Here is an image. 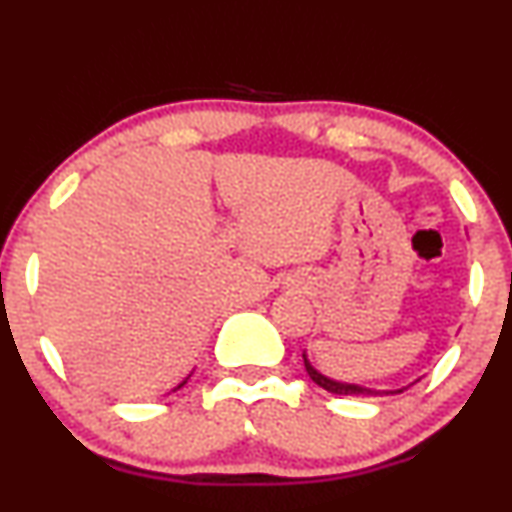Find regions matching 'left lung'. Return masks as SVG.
Masks as SVG:
<instances>
[{"instance_id":"8db88e82","label":"left lung","mask_w":512,"mask_h":512,"mask_svg":"<svg viewBox=\"0 0 512 512\" xmlns=\"http://www.w3.org/2000/svg\"><path fill=\"white\" fill-rule=\"evenodd\" d=\"M303 360H305V369H307V374H310V379L315 381L317 386H322L324 391L336 393V396H389V393L393 396V393H403L405 389H408V386H403V389H396V391H377V389H367V386H360V384H348V381L331 379V377H326V374L319 372V369L310 362V357H307V350L303 353ZM415 381H420V379H415ZM415 381H412V384H415Z\"/></svg>"}]
</instances>
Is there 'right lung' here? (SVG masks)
Listing matches in <instances>:
<instances>
[{"label": "right lung", "mask_w": 512, "mask_h": 512, "mask_svg": "<svg viewBox=\"0 0 512 512\" xmlns=\"http://www.w3.org/2000/svg\"><path fill=\"white\" fill-rule=\"evenodd\" d=\"M188 379H190V374H188V377H186V379H183V381H181V384H178V386H176V389H174V391H178V389H181V386H183V384H186V381H188Z\"/></svg>", "instance_id": "add662e5"}]
</instances>
